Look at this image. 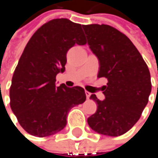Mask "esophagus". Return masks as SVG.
Listing matches in <instances>:
<instances>
[{
    "label": "esophagus",
    "instance_id": "esophagus-1",
    "mask_svg": "<svg viewBox=\"0 0 158 158\" xmlns=\"http://www.w3.org/2000/svg\"><path fill=\"white\" fill-rule=\"evenodd\" d=\"M85 93H86V97H87V99H89V97L91 96V93L90 92H89V91H85Z\"/></svg>",
    "mask_w": 158,
    "mask_h": 158
}]
</instances>
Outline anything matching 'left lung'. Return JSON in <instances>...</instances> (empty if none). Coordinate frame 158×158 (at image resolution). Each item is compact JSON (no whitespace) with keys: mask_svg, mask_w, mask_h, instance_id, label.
<instances>
[{"mask_svg":"<svg viewBox=\"0 0 158 158\" xmlns=\"http://www.w3.org/2000/svg\"><path fill=\"white\" fill-rule=\"evenodd\" d=\"M82 27L99 59L98 78L108 80L102 87L105 100L90 96L98 106L88 123L101 135H122L137 123L148 102L152 88L148 67L132 41L117 29L107 24Z\"/></svg>","mask_w":158,"mask_h":158,"instance_id":"1","label":"left lung"}]
</instances>
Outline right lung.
I'll list each match as a JSON object with an SVG mask.
<instances>
[{"instance_id":"obj_1","label":"right lung","mask_w":158,"mask_h":158,"mask_svg":"<svg viewBox=\"0 0 158 158\" xmlns=\"http://www.w3.org/2000/svg\"><path fill=\"white\" fill-rule=\"evenodd\" d=\"M86 39L81 24L53 19L30 38L16 67L10 88V105L20 125L30 135L45 137L64 129L69 110L83 103V88L56 85L65 71L67 52Z\"/></svg>"}]
</instances>
